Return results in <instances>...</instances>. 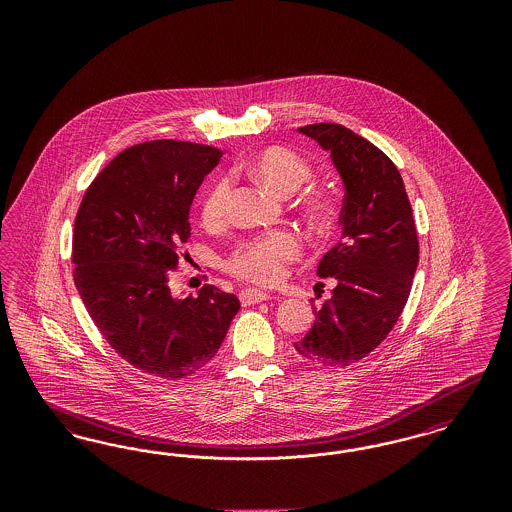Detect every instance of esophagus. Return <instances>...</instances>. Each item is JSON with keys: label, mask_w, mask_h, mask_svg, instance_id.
Wrapping results in <instances>:
<instances>
[{"label": "esophagus", "mask_w": 512, "mask_h": 512, "mask_svg": "<svg viewBox=\"0 0 512 512\" xmlns=\"http://www.w3.org/2000/svg\"><path fill=\"white\" fill-rule=\"evenodd\" d=\"M267 299H270L267 292H261V290H255V288H245L240 292L242 305H253V303H261V301H267Z\"/></svg>", "instance_id": "obj_1"}]
</instances>
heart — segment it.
Wrapping results in <instances>:
<instances>
[{"label": "heart", "instance_id": "obj_1", "mask_svg": "<svg viewBox=\"0 0 512 512\" xmlns=\"http://www.w3.org/2000/svg\"><path fill=\"white\" fill-rule=\"evenodd\" d=\"M247 171L265 182L274 192L290 195L311 180V165L288 147H268L247 161ZM232 180L217 178L203 195L201 219L205 226H220L228 219L232 205ZM303 215L313 226L328 228L336 217V201L326 194H315L303 201ZM301 253V242L290 230L255 236L236 245L224 259V268L247 282L274 284L282 278L286 263Z\"/></svg>", "mask_w": 512, "mask_h": 512}]
</instances>
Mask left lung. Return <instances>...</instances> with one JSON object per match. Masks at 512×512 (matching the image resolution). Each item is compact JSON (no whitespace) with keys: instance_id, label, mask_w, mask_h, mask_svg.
Segmentation results:
<instances>
[{"instance_id":"left-lung-1","label":"left lung","mask_w":512,"mask_h":512,"mask_svg":"<svg viewBox=\"0 0 512 512\" xmlns=\"http://www.w3.org/2000/svg\"><path fill=\"white\" fill-rule=\"evenodd\" d=\"M297 130L330 151L345 195L341 240L317 268L336 288L293 347L315 365L343 368L374 351L403 313L418 265L413 209L397 167L363 136L334 122Z\"/></svg>"}]
</instances>
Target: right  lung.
I'll return each mask as SVG.
<instances>
[{"instance_id":"add662e5","label":"right lung","mask_w":512,"mask_h":512,"mask_svg":"<svg viewBox=\"0 0 512 512\" xmlns=\"http://www.w3.org/2000/svg\"><path fill=\"white\" fill-rule=\"evenodd\" d=\"M220 157L176 140L128 147L94 178L74 220V286L86 311L126 363L161 380L207 365L240 311L234 293L211 284L186 299L167 286L195 192Z\"/></svg>"}]
</instances>
